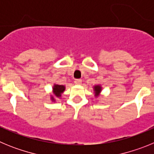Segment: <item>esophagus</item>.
Instances as JSON below:
<instances>
[{
	"label": "esophagus",
	"instance_id": "1",
	"mask_svg": "<svg viewBox=\"0 0 154 154\" xmlns=\"http://www.w3.org/2000/svg\"><path fill=\"white\" fill-rule=\"evenodd\" d=\"M75 83L76 84V85H80V84L82 83V79H75Z\"/></svg>",
	"mask_w": 154,
	"mask_h": 154
}]
</instances>
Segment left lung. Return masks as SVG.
I'll use <instances>...</instances> for the list:
<instances>
[{"label":"left lung","instance_id":"obj_1","mask_svg":"<svg viewBox=\"0 0 154 154\" xmlns=\"http://www.w3.org/2000/svg\"><path fill=\"white\" fill-rule=\"evenodd\" d=\"M94 89H95V92H96V95H98V94L100 92V91H101V87L99 86V85H96V86L94 87Z\"/></svg>","mask_w":154,"mask_h":154}]
</instances>
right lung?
<instances>
[{
    "mask_svg": "<svg viewBox=\"0 0 154 154\" xmlns=\"http://www.w3.org/2000/svg\"><path fill=\"white\" fill-rule=\"evenodd\" d=\"M64 90H65V86L62 85H54V88H53L54 93L58 97L61 96V93L63 92Z\"/></svg>",
    "mask_w": 154,
    "mask_h": 154,
    "instance_id": "right-lung-1",
    "label": "right lung"
}]
</instances>
